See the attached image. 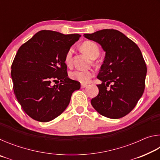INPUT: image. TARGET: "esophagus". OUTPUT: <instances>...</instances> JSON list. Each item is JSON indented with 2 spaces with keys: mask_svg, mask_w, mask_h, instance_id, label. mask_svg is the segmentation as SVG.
<instances>
[{
  "mask_svg": "<svg viewBox=\"0 0 160 160\" xmlns=\"http://www.w3.org/2000/svg\"><path fill=\"white\" fill-rule=\"evenodd\" d=\"M88 86V84H81V88H85Z\"/></svg>",
  "mask_w": 160,
  "mask_h": 160,
  "instance_id": "obj_1",
  "label": "esophagus"
}]
</instances>
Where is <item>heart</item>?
I'll return each mask as SVG.
<instances>
[{
	"label": "heart",
	"mask_w": 160,
	"mask_h": 160,
	"mask_svg": "<svg viewBox=\"0 0 160 160\" xmlns=\"http://www.w3.org/2000/svg\"><path fill=\"white\" fill-rule=\"evenodd\" d=\"M80 47L81 49L88 54L91 58H95L99 56V48L95 42L92 41H85L81 44ZM72 54H73L72 48H68L65 54L64 61L67 66H71L72 63ZM93 76L94 73L90 70H75L70 73V77L71 79L78 81L82 84L88 83Z\"/></svg>",
	"instance_id": "b5f03b06"
}]
</instances>
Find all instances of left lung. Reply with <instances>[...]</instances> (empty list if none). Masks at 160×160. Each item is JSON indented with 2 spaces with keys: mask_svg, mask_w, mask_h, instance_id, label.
<instances>
[{
  "mask_svg": "<svg viewBox=\"0 0 160 160\" xmlns=\"http://www.w3.org/2000/svg\"><path fill=\"white\" fill-rule=\"evenodd\" d=\"M96 42L106 52L97 78L99 94L91 100L100 114L120 118L136 106L144 92L147 73L139 47L131 39L116 29H105L83 35Z\"/></svg>",
  "mask_w": 160,
  "mask_h": 160,
  "instance_id": "obj_1",
  "label": "left lung"
}]
</instances>
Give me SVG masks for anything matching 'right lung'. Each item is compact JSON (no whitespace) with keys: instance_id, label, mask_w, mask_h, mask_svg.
Wrapping results in <instances>:
<instances>
[{"instance_id":"1","label":"right lung","mask_w":160,"mask_h":160,"mask_svg":"<svg viewBox=\"0 0 160 160\" xmlns=\"http://www.w3.org/2000/svg\"><path fill=\"white\" fill-rule=\"evenodd\" d=\"M81 37L42 30L19 48L11 66L13 90L24 112L48 122L66 109L80 83L68 78L65 54ZM60 82L58 85L53 83Z\"/></svg>"}]
</instances>
